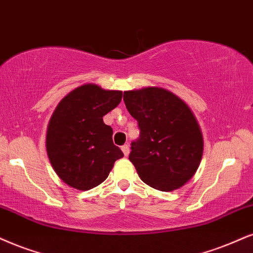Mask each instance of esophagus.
<instances>
[{
	"mask_svg": "<svg viewBox=\"0 0 253 253\" xmlns=\"http://www.w3.org/2000/svg\"><path fill=\"white\" fill-rule=\"evenodd\" d=\"M121 150H123V153H124L125 156H128V154H129V146L128 145H124L123 147H121Z\"/></svg>",
	"mask_w": 253,
	"mask_h": 253,
	"instance_id": "1",
	"label": "esophagus"
}]
</instances>
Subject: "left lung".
<instances>
[{
  "instance_id": "obj_1",
  "label": "left lung",
  "mask_w": 253,
  "mask_h": 253,
  "mask_svg": "<svg viewBox=\"0 0 253 253\" xmlns=\"http://www.w3.org/2000/svg\"><path fill=\"white\" fill-rule=\"evenodd\" d=\"M124 101L140 128L129 154L140 178L161 191L182 187L194 176L203 154L202 133L193 112L161 87L126 91Z\"/></svg>"
}]
</instances>
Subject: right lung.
Segmentation results:
<instances>
[{"instance_id":"add662e5","label":"right lung","mask_w":253,"mask_h":253,"mask_svg":"<svg viewBox=\"0 0 253 253\" xmlns=\"http://www.w3.org/2000/svg\"><path fill=\"white\" fill-rule=\"evenodd\" d=\"M121 98V91L85 84L57 105L47 126L46 152L56 174L70 187L78 190L97 187L124 156L112 140L113 129L103 120Z\"/></svg>"}]
</instances>
